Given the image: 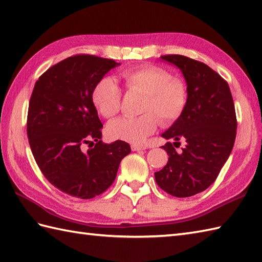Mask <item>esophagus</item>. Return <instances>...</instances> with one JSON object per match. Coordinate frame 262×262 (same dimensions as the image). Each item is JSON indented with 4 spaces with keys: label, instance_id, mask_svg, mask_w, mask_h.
I'll return each mask as SVG.
<instances>
[{
    "label": "esophagus",
    "instance_id": "1",
    "mask_svg": "<svg viewBox=\"0 0 262 262\" xmlns=\"http://www.w3.org/2000/svg\"><path fill=\"white\" fill-rule=\"evenodd\" d=\"M132 149L133 151H143V149H146V146L136 145V144H134V145H132Z\"/></svg>",
    "mask_w": 262,
    "mask_h": 262
}]
</instances>
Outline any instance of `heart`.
I'll return each mask as SVG.
<instances>
[{"instance_id": "obj_1", "label": "heart", "mask_w": 262, "mask_h": 262, "mask_svg": "<svg viewBox=\"0 0 262 262\" xmlns=\"http://www.w3.org/2000/svg\"><path fill=\"white\" fill-rule=\"evenodd\" d=\"M129 92L145 94L140 117H121L107 125V134L114 140L138 144L155 132L159 119L164 125L176 121L188 102V88L180 76L157 65H143L121 73ZM91 100L98 113L110 119L121 109L122 91L113 77L103 76L92 89Z\"/></svg>"}]
</instances>
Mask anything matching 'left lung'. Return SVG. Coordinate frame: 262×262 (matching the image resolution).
Returning <instances> with one entry per match:
<instances>
[{
    "label": "left lung",
    "mask_w": 262,
    "mask_h": 262,
    "mask_svg": "<svg viewBox=\"0 0 262 262\" xmlns=\"http://www.w3.org/2000/svg\"><path fill=\"white\" fill-rule=\"evenodd\" d=\"M161 58L178 66L185 76L188 102L182 115L162 134L173 140L162 146L169 161L155 172L158 186L174 197H190L213 183L229 159L236 136V115L230 86L217 72L182 55ZM186 143L178 154L175 147Z\"/></svg>",
    "instance_id": "obj_1"
}]
</instances>
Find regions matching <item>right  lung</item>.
<instances>
[{"label": "right lung", "mask_w": 262, "mask_h": 262, "mask_svg": "<svg viewBox=\"0 0 262 262\" xmlns=\"http://www.w3.org/2000/svg\"><path fill=\"white\" fill-rule=\"evenodd\" d=\"M118 65L114 59L77 54L39 76L27 117L36 163L58 190L81 199L104 192L116 179L129 144L101 141L102 124L91 100L96 83Z\"/></svg>", "instance_id": "1"}]
</instances>
